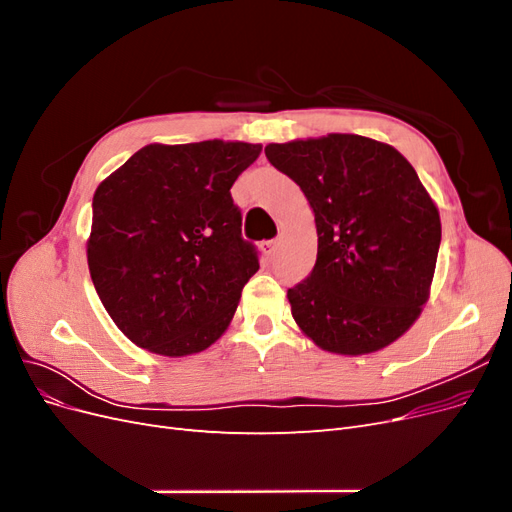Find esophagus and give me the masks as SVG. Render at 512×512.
<instances>
[{"instance_id": "obj_1", "label": "esophagus", "mask_w": 512, "mask_h": 512, "mask_svg": "<svg viewBox=\"0 0 512 512\" xmlns=\"http://www.w3.org/2000/svg\"><path fill=\"white\" fill-rule=\"evenodd\" d=\"M277 245H280V241H277V239H271V241H262V243H260V250L265 252L267 256H273V254H275V250H277Z\"/></svg>"}]
</instances>
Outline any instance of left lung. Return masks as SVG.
Segmentation results:
<instances>
[{
  "mask_svg": "<svg viewBox=\"0 0 512 512\" xmlns=\"http://www.w3.org/2000/svg\"><path fill=\"white\" fill-rule=\"evenodd\" d=\"M265 153L299 185L316 222L314 271L288 290L297 327L333 354L391 346L423 312L442 237L416 170L359 134L271 143Z\"/></svg>",
  "mask_w": 512,
  "mask_h": 512,
  "instance_id": "8db88e82",
  "label": "left lung"
}]
</instances>
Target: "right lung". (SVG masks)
I'll return each mask as SVG.
<instances>
[{
	"label": "right lung",
	"mask_w": 512,
	"mask_h": 512,
	"mask_svg": "<svg viewBox=\"0 0 512 512\" xmlns=\"http://www.w3.org/2000/svg\"><path fill=\"white\" fill-rule=\"evenodd\" d=\"M262 145L151 143L94 194L87 265L98 297L132 344L188 356L218 342L258 271L230 188Z\"/></svg>",
	"instance_id": "right-lung-1"
}]
</instances>
